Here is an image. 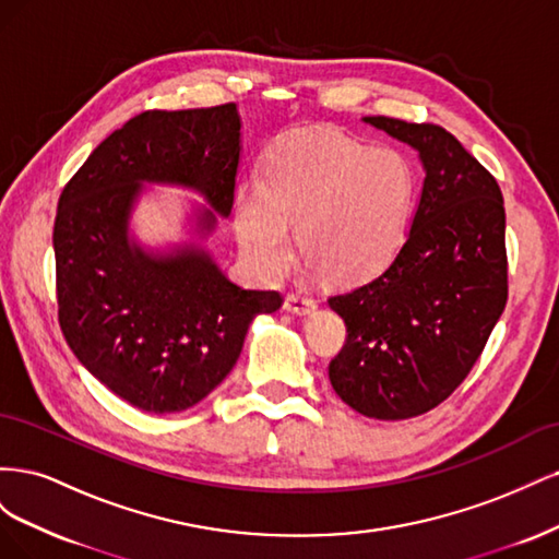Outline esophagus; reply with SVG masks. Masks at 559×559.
Listing matches in <instances>:
<instances>
[{
    "label": "esophagus",
    "instance_id": "1",
    "mask_svg": "<svg viewBox=\"0 0 559 559\" xmlns=\"http://www.w3.org/2000/svg\"><path fill=\"white\" fill-rule=\"evenodd\" d=\"M317 308V300L308 298V296H300V294H289L284 300V310L286 312H294V314H310Z\"/></svg>",
    "mask_w": 559,
    "mask_h": 559
}]
</instances>
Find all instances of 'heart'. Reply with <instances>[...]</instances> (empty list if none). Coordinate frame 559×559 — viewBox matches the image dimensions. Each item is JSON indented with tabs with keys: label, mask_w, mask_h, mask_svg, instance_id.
I'll return each mask as SVG.
<instances>
[{
	"label": "heart",
	"mask_w": 559,
	"mask_h": 559,
	"mask_svg": "<svg viewBox=\"0 0 559 559\" xmlns=\"http://www.w3.org/2000/svg\"><path fill=\"white\" fill-rule=\"evenodd\" d=\"M415 173L394 148H368L331 128L289 134L267 151L259 189L235 193L233 226L249 265L275 280L306 257L333 282L378 275L411 226Z\"/></svg>",
	"instance_id": "heart-1"
}]
</instances>
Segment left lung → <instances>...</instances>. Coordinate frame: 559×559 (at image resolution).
Here are the masks:
<instances>
[{
	"label": "left lung",
	"instance_id": "8db88e82",
	"mask_svg": "<svg viewBox=\"0 0 559 559\" xmlns=\"http://www.w3.org/2000/svg\"><path fill=\"white\" fill-rule=\"evenodd\" d=\"M364 123L413 146L425 183L392 263L329 298L347 326L329 380L366 417L408 419L464 382L506 308V212L497 179L441 126Z\"/></svg>",
	"mask_w": 559,
	"mask_h": 559
}]
</instances>
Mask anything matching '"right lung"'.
I'll return each instance as SVG.
<instances>
[{
    "label": "right lung",
    "instance_id": "obj_1",
    "mask_svg": "<svg viewBox=\"0 0 559 559\" xmlns=\"http://www.w3.org/2000/svg\"><path fill=\"white\" fill-rule=\"evenodd\" d=\"M242 154L238 107L144 111L114 130L64 186L53 249L58 317L76 359L144 413H181L224 382L257 314L277 292L233 284L205 242L228 218ZM181 185L209 202L192 240L136 242L129 218L143 186Z\"/></svg>",
    "mask_w": 559,
    "mask_h": 559
}]
</instances>
